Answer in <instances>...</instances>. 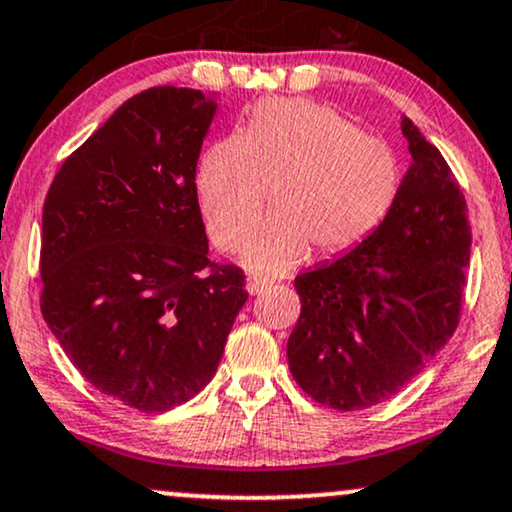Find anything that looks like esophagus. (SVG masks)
Instances as JSON below:
<instances>
[{
  "instance_id": "obj_1",
  "label": "esophagus",
  "mask_w": 512,
  "mask_h": 512,
  "mask_svg": "<svg viewBox=\"0 0 512 512\" xmlns=\"http://www.w3.org/2000/svg\"><path fill=\"white\" fill-rule=\"evenodd\" d=\"M269 286H271V283L264 281V278H248V283H245V288H248L250 295H260Z\"/></svg>"
}]
</instances>
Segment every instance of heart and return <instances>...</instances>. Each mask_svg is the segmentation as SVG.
Instances as JSON below:
<instances>
[{
    "label": "heart",
    "mask_w": 512,
    "mask_h": 512,
    "mask_svg": "<svg viewBox=\"0 0 512 512\" xmlns=\"http://www.w3.org/2000/svg\"><path fill=\"white\" fill-rule=\"evenodd\" d=\"M267 189L271 215L245 241L243 264L278 276L309 250L338 257L373 236L397 203L401 163L385 141L333 108L271 99L200 158L198 203L219 248H241Z\"/></svg>",
    "instance_id": "heart-1"
}]
</instances>
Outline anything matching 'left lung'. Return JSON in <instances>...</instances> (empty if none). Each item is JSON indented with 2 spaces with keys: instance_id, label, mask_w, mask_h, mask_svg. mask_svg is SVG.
I'll use <instances>...</instances> for the list:
<instances>
[{
  "instance_id": "left-lung-1",
  "label": "left lung",
  "mask_w": 512,
  "mask_h": 512,
  "mask_svg": "<svg viewBox=\"0 0 512 512\" xmlns=\"http://www.w3.org/2000/svg\"><path fill=\"white\" fill-rule=\"evenodd\" d=\"M401 134L411 165L385 222L354 250L295 278L302 312L288 338L290 373L338 411L394 397L461 316L468 205L442 153L404 115Z\"/></svg>"
}]
</instances>
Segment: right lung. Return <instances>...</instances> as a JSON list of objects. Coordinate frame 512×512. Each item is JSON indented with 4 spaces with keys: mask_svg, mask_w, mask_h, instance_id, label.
<instances>
[{
    "mask_svg": "<svg viewBox=\"0 0 512 512\" xmlns=\"http://www.w3.org/2000/svg\"><path fill=\"white\" fill-rule=\"evenodd\" d=\"M217 94L151 87L89 137L42 210V316L77 371L137 411H167L217 373L248 300L208 260L196 165Z\"/></svg>",
    "mask_w": 512,
    "mask_h": 512,
    "instance_id": "obj_1",
    "label": "right lung"
}]
</instances>
